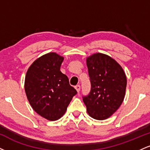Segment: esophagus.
<instances>
[{
	"mask_svg": "<svg viewBox=\"0 0 150 150\" xmlns=\"http://www.w3.org/2000/svg\"><path fill=\"white\" fill-rule=\"evenodd\" d=\"M75 89H76V90H77V92L79 93V92H80V86L79 85H77L75 86Z\"/></svg>",
	"mask_w": 150,
	"mask_h": 150,
	"instance_id": "obj_1",
	"label": "esophagus"
}]
</instances>
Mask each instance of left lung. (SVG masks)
<instances>
[{
  "label": "left lung",
  "instance_id": "8db88e82",
  "mask_svg": "<svg viewBox=\"0 0 150 150\" xmlns=\"http://www.w3.org/2000/svg\"><path fill=\"white\" fill-rule=\"evenodd\" d=\"M86 61L92 88L89 95L83 97V101L92 118L105 120L123 103L126 75L118 62L104 53H94Z\"/></svg>",
  "mask_w": 150,
  "mask_h": 150
}]
</instances>
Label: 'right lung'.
<instances>
[{"mask_svg":"<svg viewBox=\"0 0 150 150\" xmlns=\"http://www.w3.org/2000/svg\"><path fill=\"white\" fill-rule=\"evenodd\" d=\"M64 58L54 52L35 60L26 73L25 90L34 111L46 119L61 118L77 91L60 70Z\"/></svg>","mask_w":150,"mask_h":150,"instance_id":"add662e5","label":"right lung"}]
</instances>
